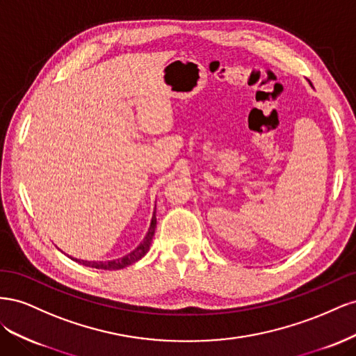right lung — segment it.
I'll use <instances>...</instances> for the list:
<instances>
[{
    "label": "right lung",
    "instance_id": "right-lung-1",
    "mask_svg": "<svg viewBox=\"0 0 356 356\" xmlns=\"http://www.w3.org/2000/svg\"><path fill=\"white\" fill-rule=\"evenodd\" d=\"M156 224H157V220H156V209L153 212V218H152V222H149V229L145 234V238L143 239V242L139 243L134 251H131L129 254L120 257V258H115V260H106V261H88V260H80V258H74V257H70L72 258L74 261H77L83 266H88V267H93V268H102V270H120V268H124L127 266H131L134 263H136L138 260H141V258L148 252L149 250V245H152V241H153V236H154V232H156Z\"/></svg>",
    "mask_w": 356,
    "mask_h": 356
}]
</instances>
